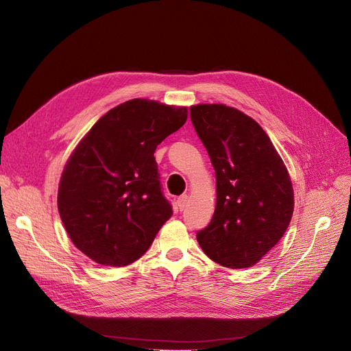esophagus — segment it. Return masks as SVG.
Here are the masks:
<instances>
[{
  "label": "esophagus",
  "instance_id": "obj_1",
  "mask_svg": "<svg viewBox=\"0 0 351 351\" xmlns=\"http://www.w3.org/2000/svg\"><path fill=\"white\" fill-rule=\"evenodd\" d=\"M188 195H182V196H179L178 197V200H176V206H178V209L179 210H183L185 209V206H186V204H188Z\"/></svg>",
  "mask_w": 351,
  "mask_h": 351
}]
</instances>
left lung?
I'll return each mask as SVG.
<instances>
[{
    "mask_svg": "<svg viewBox=\"0 0 351 351\" xmlns=\"http://www.w3.org/2000/svg\"><path fill=\"white\" fill-rule=\"evenodd\" d=\"M191 119L216 172V209L196 232L210 259L250 267L283 237L293 215L286 166L262 126L220 104L191 106Z\"/></svg>",
    "mask_w": 351,
    "mask_h": 351,
    "instance_id": "8db88e82",
    "label": "left lung"
}]
</instances>
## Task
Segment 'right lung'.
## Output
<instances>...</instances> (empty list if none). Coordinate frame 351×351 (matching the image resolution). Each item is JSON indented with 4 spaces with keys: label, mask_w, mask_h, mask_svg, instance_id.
<instances>
[{
    "label": "right lung",
    "mask_w": 351,
    "mask_h": 351,
    "mask_svg": "<svg viewBox=\"0 0 351 351\" xmlns=\"http://www.w3.org/2000/svg\"><path fill=\"white\" fill-rule=\"evenodd\" d=\"M186 118V108L126 101L99 118L73 151L58 210L72 243L89 259L122 267L149 249L173 213L154 154Z\"/></svg>",
    "instance_id": "right-lung-1"
}]
</instances>
